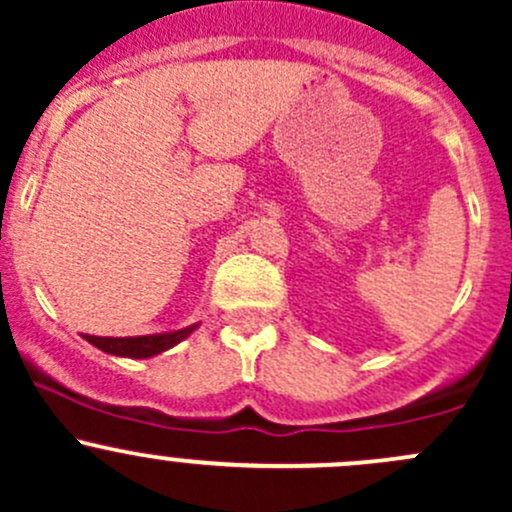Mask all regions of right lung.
<instances>
[{"label":"right lung","mask_w":512,"mask_h":512,"mask_svg":"<svg viewBox=\"0 0 512 512\" xmlns=\"http://www.w3.org/2000/svg\"><path fill=\"white\" fill-rule=\"evenodd\" d=\"M195 327L198 324L188 329H178V332L151 334V337H91V334H86V342H91L106 354L128 356V359H148V356H156L165 352V349L175 347L178 342H183Z\"/></svg>","instance_id":"add662e5"}]
</instances>
